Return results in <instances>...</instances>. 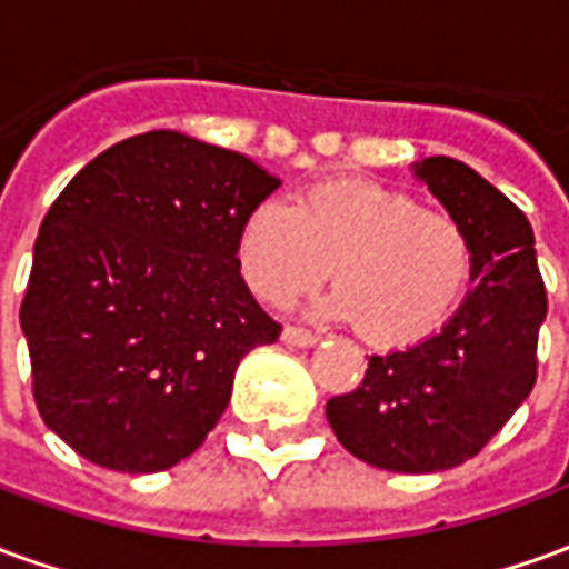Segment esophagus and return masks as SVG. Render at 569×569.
Masks as SVG:
<instances>
[{"label":"esophagus","mask_w":569,"mask_h":569,"mask_svg":"<svg viewBox=\"0 0 569 569\" xmlns=\"http://www.w3.org/2000/svg\"><path fill=\"white\" fill-rule=\"evenodd\" d=\"M283 341L292 347H313L317 345V335L310 332V329H301V326H286Z\"/></svg>","instance_id":"34e87169"}]
</instances>
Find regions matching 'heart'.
<instances>
[{"mask_svg": "<svg viewBox=\"0 0 569 569\" xmlns=\"http://www.w3.org/2000/svg\"><path fill=\"white\" fill-rule=\"evenodd\" d=\"M335 264L332 313L369 345L406 350L439 335L476 277V247L451 212L399 188L329 179L296 207L264 200L237 234V268L273 308L308 296Z\"/></svg>", "mask_w": 569, "mask_h": 569, "instance_id": "1", "label": "heart"}]
</instances>
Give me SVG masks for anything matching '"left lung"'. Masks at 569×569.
<instances>
[{
	"instance_id": "left-lung-1",
	"label": "left lung",
	"mask_w": 569,
	"mask_h": 569,
	"mask_svg": "<svg viewBox=\"0 0 569 569\" xmlns=\"http://www.w3.org/2000/svg\"><path fill=\"white\" fill-rule=\"evenodd\" d=\"M418 176L476 247V289L423 345L369 357L357 390L332 396L326 418L347 451L390 472H439L488 445L537 383L546 283L527 216L453 158Z\"/></svg>"
}]
</instances>
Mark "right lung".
Masks as SVG:
<instances>
[{"instance_id": "obj_1", "label": "right lung", "mask_w": 569, "mask_h": 569, "mask_svg": "<svg viewBox=\"0 0 569 569\" xmlns=\"http://www.w3.org/2000/svg\"><path fill=\"white\" fill-rule=\"evenodd\" d=\"M277 186L240 151L149 130L60 191L20 326L36 408L72 451L142 476L203 445L237 362L280 335L237 268L240 224Z\"/></svg>"}]
</instances>
